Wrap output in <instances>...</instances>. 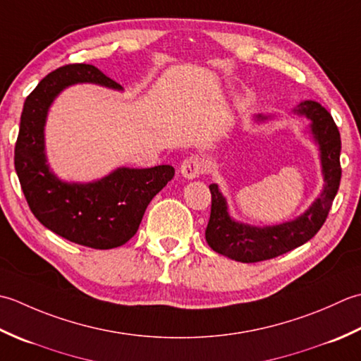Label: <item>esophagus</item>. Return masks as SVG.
Listing matches in <instances>:
<instances>
[{
  "label": "esophagus",
  "instance_id": "34e87169",
  "mask_svg": "<svg viewBox=\"0 0 361 361\" xmlns=\"http://www.w3.org/2000/svg\"><path fill=\"white\" fill-rule=\"evenodd\" d=\"M204 173V160L200 156H190L182 161L180 174L187 179L200 178Z\"/></svg>",
  "mask_w": 361,
  "mask_h": 361
}]
</instances>
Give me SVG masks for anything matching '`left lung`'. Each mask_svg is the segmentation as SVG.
I'll list each match as a JSON object with an SVG mask.
<instances>
[{"label": "left lung", "mask_w": 361, "mask_h": 361, "mask_svg": "<svg viewBox=\"0 0 361 361\" xmlns=\"http://www.w3.org/2000/svg\"><path fill=\"white\" fill-rule=\"evenodd\" d=\"M294 112L307 116L312 121V135L319 146L322 176H324L322 193L310 205V209L293 221L254 227L235 221L229 216L226 197L218 190L216 183H212L209 187L212 193V210L205 229V240L215 252L243 263L269 260L302 246L326 223L341 180L340 130L332 115L319 102L304 101L294 107ZM255 120L264 121L268 120V116L255 115Z\"/></svg>", "instance_id": "left-lung-1"}]
</instances>
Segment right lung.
Here are the masks:
<instances>
[{"mask_svg":"<svg viewBox=\"0 0 361 361\" xmlns=\"http://www.w3.org/2000/svg\"><path fill=\"white\" fill-rule=\"evenodd\" d=\"M79 82L123 90L93 65L70 63L49 73L25 101L13 157L16 171L29 209L47 229L76 245L112 249L137 233L146 207L174 178V168H116L88 183L57 179L47 164V115L57 94Z\"/></svg>","mask_w":361,"mask_h":361,"instance_id":"add662e5","label":"right lung"}]
</instances>
